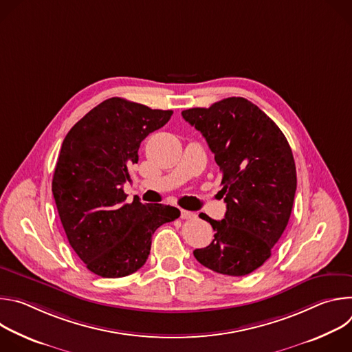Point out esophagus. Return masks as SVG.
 <instances>
[{
  "mask_svg": "<svg viewBox=\"0 0 352 352\" xmlns=\"http://www.w3.org/2000/svg\"><path fill=\"white\" fill-rule=\"evenodd\" d=\"M195 217H196L195 213L188 212V210H181V219H182V220H192V219H195Z\"/></svg>",
  "mask_w": 352,
  "mask_h": 352,
  "instance_id": "34e87169",
  "label": "esophagus"
}]
</instances>
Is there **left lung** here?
Listing matches in <instances>:
<instances>
[{
	"label": "left lung",
	"instance_id": "left-lung-1",
	"mask_svg": "<svg viewBox=\"0 0 352 352\" xmlns=\"http://www.w3.org/2000/svg\"><path fill=\"white\" fill-rule=\"evenodd\" d=\"M182 117L214 153L227 204L221 221L199 214L212 224L214 239L193 256L216 273L246 276L270 258L288 224L296 189L291 147L273 120L243 97L184 110Z\"/></svg>",
	"mask_w": 352,
	"mask_h": 352
}]
</instances>
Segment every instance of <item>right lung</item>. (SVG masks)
I'll list each match as a JSON object with an SVG mask.
<instances>
[{
	"label": "right lung",
	"mask_w": 352,
	"mask_h": 352,
	"mask_svg": "<svg viewBox=\"0 0 352 352\" xmlns=\"http://www.w3.org/2000/svg\"><path fill=\"white\" fill-rule=\"evenodd\" d=\"M171 110L111 97L67 133L56 164L53 195L69 245L86 267L104 278L125 277L147 261L152 235L181 212L160 204H126L142 140L171 118Z\"/></svg>",
	"instance_id": "obj_1"
}]
</instances>
